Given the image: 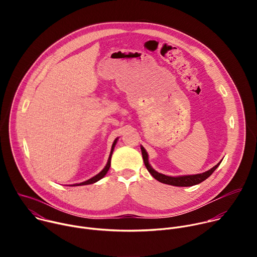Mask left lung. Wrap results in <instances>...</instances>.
<instances>
[{
  "label": "left lung",
  "mask_w": 257,
  "mask_h": 257,
  "mask_svg": "<svg viewBox=\"0 0 257 257\" xmlns=\"http://www.w3.org/2000/svg\"><path fill=\"white\" fill-rule=\"evenodd\" d=\"M141 154H142L143 162H144V165H145L146 169H148V171L152 174V176L156 180L164 183V184L173 185V186H179V187H188V186H193V185L199 184V183H201L202 181L206 180L215 171V169L219 166V164H221V162H219L213 168H211L210 170H208L207 172L202 173V174L190 175V176H181V177H169V176H166V175L158 173L157 171H155L151 167V165L149 164L148 153L145 152V150L143 149V146H141Z\"/></svg>",
  "instance_id": "left-lung-1"
}]
</instances>
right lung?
Returning a JSON list of instances; mask_svg holds the SVG:
<instances>
[{
	"instance_id": "1",
	"label": "right lung",
	"mask_w": 257,
	"mask_h": 257,
	"mask_svg": "<svg viewBox=\"0 0 257 257\" xmlns=\"http://www.w3.org/2000/svg\"><path fill=\"white\" fill-rule=\"evenodd\" d=\"M116 142H117V139H116V140L114 141V143H113L112 150H111V154H109L108 161H107V164H106V166L104 167V169H103L100 173H98L96 176L92 177L91 179H89V180H87V181H85V182H82V183H80V184H75V185H73V186H80V185H88V184H92V183H95V182H97L98 180H100L102 177H104V175L107 173V171H108L109 167H111V158H112V154H113V151H114V148H115V144H116Z\"/></svg>"
}]
</instances>
